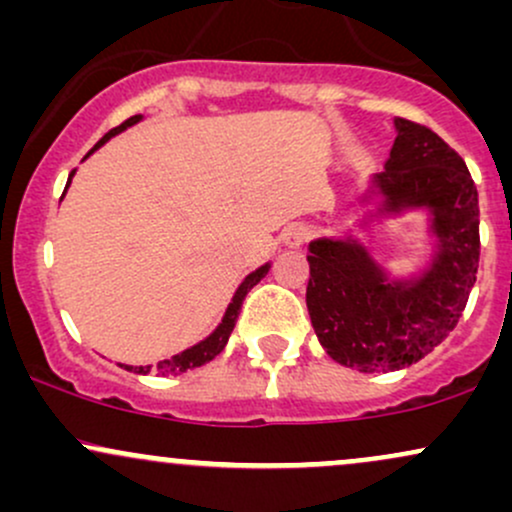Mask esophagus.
<instances>
[{
    "instance_id": "34e87169",
    "label": "esophagus",
    "mask_w": 512,
    "mask_h": 512,
    "mask_svg": "<svg viewBox=\"0 0 512 512\" xmlns=\"http://www.w3.org/2000/svg\"><path fill=\"white\" fill-rule=\"evenodd\" d=\"M308 228L303 226V223H291L289 228H284V243L291 245V248H298V245H303L305 240H308Z\"/></svg>"
}]
</instances>
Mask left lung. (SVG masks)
I'll return each mask as SVG.
<instances>
[{
    "mask_svg": "<svg viewBox=\"0 0 512 512\" xmlns=\"http://www.w3.org/2000/svg\"><path fill=\"white\" fill-rule=\"evenodd\" d=\"M397 139L375 185L385 209L428 207L438 255L414 284L387 281L354 240L310 243V320L334 361L387 373L421 361L455 330L479 269V195L462 156L433 129L397 117Z\"/></svg>",
    "mask_w": 512,
    "mask_h": 512,
    "instance_id": "8db88e82",
    "label": "left lung"
}]
</instances>
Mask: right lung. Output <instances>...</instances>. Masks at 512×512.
Segmentation results:
<instances>
[{
    "label": "right lung",
    "mask_w": 512,
    "mask_h": 512,
    "mask_svg": "<svg viewBox=\"0 0 512 512\" xmlns=\"http://www.w3.org/2000/svg\"><path fill=\"white\" fill-rule=\"evenodd\" d=\"M139 120H142V115H134V117H129V120L122 122L120 127L110 129V132L105 134L101 142L93 146V149L88 151V154H93V151H96L101 144L108 142L110 137H115V134H120L122 129L132 127L134 122H139ZM88 154H86V156H88ZM72 175H74V170H72ZM72 175H69L67 187H69V182H72ZM267 272H269V264H262L260 269H255V272L245 276V281L238 286V291H236V296H233L231 305H228L226 315H223L221 325L216 327V330L211 332L209 337L204 339V342H199V344L192 346V349H185V351H182V354L173 356V358H166V361H158V366H156L158 373H161V375H178V373H185V370H192V368L204 366V363H209L211 358L219 356L221 351H223V346H226V342H228V337H231L233 327H236V320H238V315H240V305H243L245 296H248V291L252 289V286L257 284V281L264 279V274H267ZM122 368H125V370H134V373H142V375H146V373H149V370H151V366H122Z\"/></svg>",
    "instance_id": "obj_1"
}]
</instances>
